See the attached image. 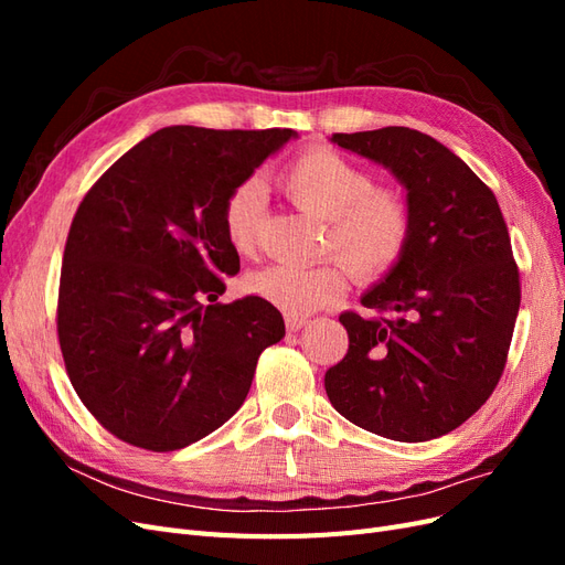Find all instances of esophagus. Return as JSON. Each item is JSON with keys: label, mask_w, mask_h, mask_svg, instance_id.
Masks as SVG:
<instances>
[{"label": "esophagus", "mask_w": 565, "mask_h": 565, "mask_svg": "<svg viewBox=\"0 0 565 565\" xmlns=\"http://www.w3.org/2000/svg\"><path fill=\"white\" fill-rule=\"evenodd\" d=\"M285 324H287L289 332H299L301 328H306V324H309V320H306V318H297V316H287V318H285Z\"/></svg>", "instance_id": "esophagus-1"}]
</instances>
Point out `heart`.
<instances>
[{"instance_id": "obj_1", "label": "heart", "mask_w": 565, "mask_h": 565, "mask_svg": "<svg viewBox=\"0 0 565 565\" xmlns=\"http://www.w3.org/2000/svg\"><path fill=\"white\" fill-rule=\"evenodd\" d=\"M280 183L299 210L328 221L324 249H334L355 276L377 278L401 259L409 237V210L393 188H372L361 167L332 150L313 148L289 164ZM264 210V185L247 179L226 198L224 231L237 252H249ZM332 259L299 268L273 264L249 273L254 295L292 316L334 303L349 285V269Z\"/></svg>"}]
</instances>
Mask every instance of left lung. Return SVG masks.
I'll use <instances>...</instances> for the list:
<instances>
[{
	"mask_svg": "<svg viewBox=\"0 0 565 565\" xmlns=\"http://www.w3.org/2000/svg\"><path fill=\"white\" fill-rule=\"evenodd\" d=\"M388 169L409 237L380 282L347 311L349 351L324 372L339 415L377 436L422 443L465 424L498 386L521 303L519 268L490 188L431 136L407 127L332 134Z\"/></svg>",
	"mask_w": 565,
	"mask_h": 565,
	"instance_id": "left-lung-1",
	"label": "left lung"
}]
</instances>
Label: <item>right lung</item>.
I'll return each mask as SVG.
<instances>
[{
    "mask_svg": "<svg viewBox=\"0 0 565 565\" xmlns=\"http://www.w3.org/2000/svg\"><path fill=\"white\" fill-rule=\"evenodd\" d=\"M295 129L164 127L127 150L67 233L58 341L79 401L136 448L169 452L228 422L256 361L285 337L247 295L218 303L241 256L224 204Z\"/></svg>",
    "mask_w": 565,
    "mask_h": 565,
    "instance_id": "obj_1",
    "label": "right lung"
}]
</instances>
